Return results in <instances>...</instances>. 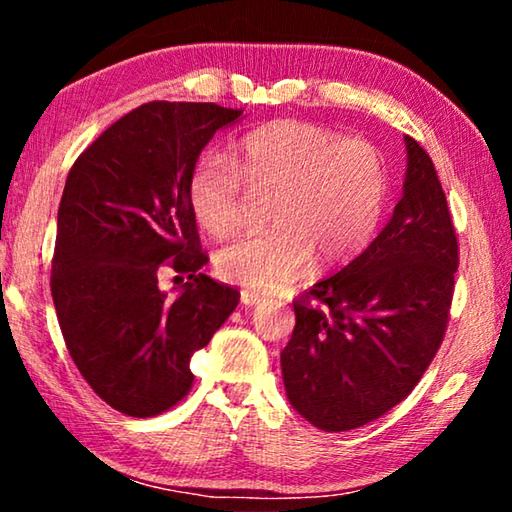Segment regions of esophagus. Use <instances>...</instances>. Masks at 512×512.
I'll list each match as a JSON object with an SVG mask.
<instances>
[{
	"label": "esophagus",
	"mask_w": 512,
	"mask_h": 512,
	"mask_svg": "<svg viewBox=\"0 0 512 512\" xmlns=\"http://www.w3.org/2000/svg\"><path fill=\"white\" fill-rule=\"evenodd\" d=\"M241 302H244L246 307H255V305H259V302H264V298L257 296V293H253V291H241Z\"/></svg>",
	"instance_id": "34e87169"
}]
</instances>
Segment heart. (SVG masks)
Instances as JSON below:
<instances>
[{
  "label": "heart",
  "mask_w": 512,
  "mask_h": 512,
  "mask_svg": "<svg viewBox=\"0 0 512 512\" xmlns=\"http://www.w3.org/2000/svg\"><path fill=\"white\" fill-rule=\"evenodd\" d=\"M271 196L273 230L232 241L216 253V273L271 293L320 268L352 262L375 235L388 194L384 155L361 137L300 119L271 121L241 140L228 160L203 155L187 178L194 219L228 237L248 219V193Z\"/></svg>",
  "instance_id": "obj_1"
}]
</instances>
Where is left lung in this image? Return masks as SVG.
Masks as SVG:
<instances>
[{
    "mask_svg": "<svg viewBox=\"0 0 512 512\" xmlns=\"http://www.w3.org/2000/svg\"><path fill=\"white\" fill-rule=\"evenodd\" d=\"M404 194L377 239L293 300L282 350L289 402L323 431H350L406 400L445 339L458 239L429 153L406 137Z\"/></svg>",
    "mask_w": 512,
    "mask_h": 512,
    "instance_id": "left-lung-1",
    "label": "left lung"
}]
</instances>
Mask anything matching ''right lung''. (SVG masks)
I'll return each mask as SVG.
<instances>
[{
    "label": "right lung",
    "mask_w": 512,
    "mask_h": 512,
    "mask_svg": "<svg viewBox=\"0 0 512 512\" xmlns=\"http://www.w3.org/2000/svg\"><path fill=\"white\" fill-rule=\"evenodd\" d=\"M239 108L149 101L115 121L67 173L51 259V298L67 352L103 402L133 418L192 391L189 361L239 305L201 273L207 253L187 201L205 144ZM188 277L167 299L157 273Z\"/></svg>",
    "instance_id": "add662e5"
}]
</instances>
